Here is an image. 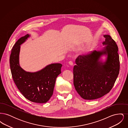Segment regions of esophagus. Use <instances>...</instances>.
<instances>
[{"instance_id": "1", "label": "esophagus", "mask_w": 128, "mask_h": 128, "mask_svg": "<svg viewBox=\"0 0 128 128\" xmlns=\"http://www.w3.org/2000/svg\"><path fill=\"white\" fill-rule=\"evenodd\" d=\"M68 64L70 65H71V66H72L73 65V62H72V61H70L68 62Z\"/></svg>"}]
</instances>
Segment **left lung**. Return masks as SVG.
<instances>
[{"label":"left lung","instance_id":"left-lung-1","mask_svg":"<svg viewBox=\"0 0 128 128\" xmlns=\"http://www.w3.org/2000/svg\"><path fill=\"white\" fill-rule=\"evenodd\" d=\"M106 45L100 51H94L79 56L73 68V84L81 98L94 100L108 93L114 85L120 72L118 47L109 35H104ZM107 56L103 62L100 60L103 55Z\"/></svg>","mask_w":128,"mask_h":128}]
</instances>
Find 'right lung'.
<instances>
[{
	"label": "right lung",
	"mask_w": 128,
	"mask_h": 128,
	"mask_svg": "<svg viewBox=\"0 0 128 128\" xmlns=\"http://www.w3.org/2000/svg\"><path fill=\"white\" fill-rule=\"evenodd\" d=\"M30 36L22 37L13 46L10 63L12 78L20 92L32 102L45 103L52 96L56 78L61 72L62 64L54 63L35 72H27L19 64L20 46Z\"/></svg>",
	"instance_id": "right-lung-1"
}]
</instances>
